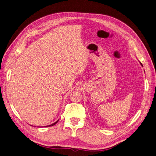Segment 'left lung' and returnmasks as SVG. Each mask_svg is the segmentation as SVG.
Masks as SVG:
<instances>
[{
	"label": "left lung",
	"mask_w": 156,
	"mask_h": 156,
	"mask_svg": "<svg viewBox=\"0 0 156 156\" xmlns=\"http://www.w3.org/2000/svg\"><path fill=\"white\" fill-rule=\"evenodd\" d=\"M140 64H141V65H142V66H143V65H142V63H141V62H140Z\"/></svg>",
	"instance_id": "8db88e82"
}]
</instances>
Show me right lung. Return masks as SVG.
I'll return each mask as SVG.
<instances>
[{
    "label": "right lung",
    "mask_w": 156,
    "mask_h": 156,
    "mask_svg": "<svg viewBox=\"0 0 156 156\" xmlns=\"http://www.w3.org/2000/svg\"><path fill=\"white\" fill-rule=\"evenodd\" d=\"M58 122V120H57V121H56V122H54V124H52L51 125H49V126H46V127H48V126H54V125H55V124H56V123H57Z\"/></svg>",
    "instance_id": "add662e5"
}]
</instances>
